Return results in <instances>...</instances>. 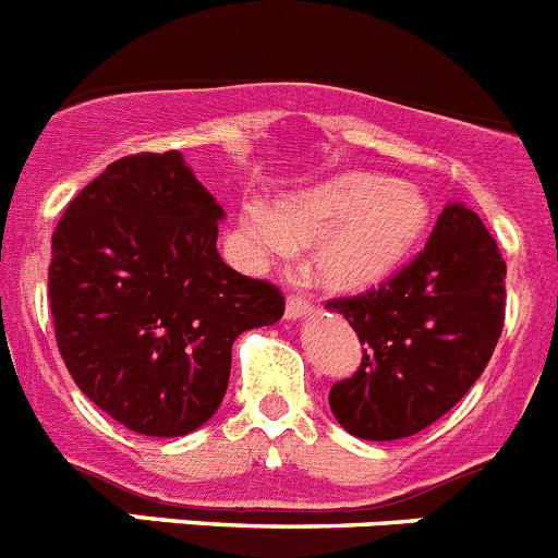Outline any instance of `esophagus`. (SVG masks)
<instances>
[{
  "mask_svg": "<svg viewBox=\"0 0 558 558\" xmlns=\"http://www.w3.org/2000/svg\"><path fill=\"white\" fill-rule=\"evenodd\" d=\"M311 311H314L311 300L300 298V294H291V298L286 300V319H300V316H308Z\"/></svg>",
  "mask_w": 558,
  "mask_h": 558,
  "instance_id": "esophagus-1",
  "label": "esophagus"
}]
</instances>
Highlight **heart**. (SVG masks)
Returning <instances> with one entry per match:
<instances>
[{
  "label": "heart",
  "mask_w": 558,
  "mask_h": 558,
  "mask_svg": "<svg viewBox=\"0 0 558 558\" xmlns=\"http://www.w3.org/2000/svg\"><path fill=\"white\" fill-rule=\"evenodd\" d=\"M430 222L420 189L373 174H341L294 197L247 205L242 230L258 255L286 258L298 242H314L316 280L333 291H366L411 258Z\"/></svg>",
  "instance_id": "obj_1"
}]
</instances>
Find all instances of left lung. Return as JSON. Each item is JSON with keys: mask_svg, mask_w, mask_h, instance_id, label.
Here are the masks:
<instances>
[{"mask_svg": "<svg viewBox=\"0 0 558 558\" xmlns=\"http://www.w3.org/2000/svg\"><path fill=\"white\" fill-rule=\"evenodd\" d=\"M364 344L330 411L369 441L420 434L448 414L489 364L506 316V260L478 214L450 203L428 244L378 289L328 300Z\"/></svg>", "mask_w": 558, "mask_h": 558, "instance_id": "obj_1", "label": "left lung"}]
</instances>
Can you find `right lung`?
Returning a JSON list of instances; mask_svg holds the SVG:
<instances>
[{
	"label": "right lung",
	"mask_w": 558,
	"mask_h": 558,
	"mask_svg": "<svg viewBox=\"0 0 558 558\" xmlns=\"http://www.w3.org/2000/svg\"><path fill=\"white\" fill-rule=\"evenodd\" d=\"M222 205L178 149L119 158L52 233L49 308L85 398L144 436H185L217 414L233 341L283 316V294L230 269Z\"/></svg>",
	"instance_id": "right-lung-1"
}]
</instances>
